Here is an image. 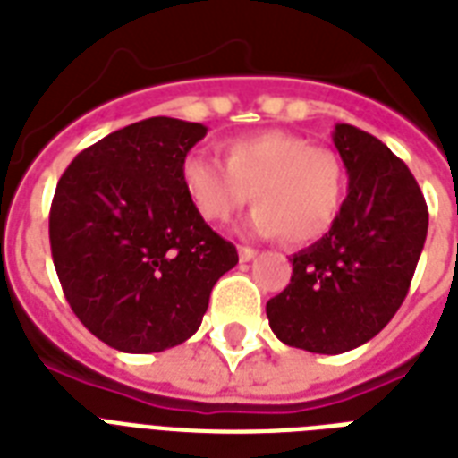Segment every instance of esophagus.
<instances>
[{"label": "esophagus", "mask_w": 458, "mask_h": 458, "mask_svg": "<svg viewBox=\"0 0 458 458\" xmlns=\"http://www.w3.org/2000/svg\"><path fill=\"white\" fill-rule=\"evenodd\" d=\"M237 254H240V261H251V259L257 257V250H251V247H237Z\"/></svg>", "instance_id": "obj_1"}]
</instances>
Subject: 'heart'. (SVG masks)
<instances>
[{"label":"heart","instance_id":"heart-1","mask_svg":"<svg viewBox=\"0 0 458 458\" xmlns=\"http://www.w3.org/2000/svg\"><path fill=\"white\" fill-rule=\"evenodd\" d=\"M225 165L190 152L180 164L187 197L204 221L228 223L250 201L257 204L250 230L316 242L333 228L342 204L340 158L285 131H266L223 145Z\"/></svg>","mask_w":458,"mask_h":458}]
</instances>
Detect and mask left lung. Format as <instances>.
I'll return each instance as SVG.
<instances>
[{"label":"left lung","instance_id":"8db88e82","mask_svg":"<svg viewBox=\"0 0 458 458\" xmlns=\"http://www.w3.org/2000/svg\"><path fill=\"white\" fill-rule=\"evenodd\" d=\"M349 190L333 228L297 251L290 285L266 304L290 347L342 354L376 337L404 301L428 235L419 182L377 138L337 123Z\"/></svg>","mask_w":458,"mask_h":458}]
</instances>
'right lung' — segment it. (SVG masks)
Listing matches in <instances>:
<instances>
[{
	"instance_id": "add662e5",
	"label": "right lung",
	"mask_w": 458,
	"mask_h": 458,
	"mask_svg": "<svg viewBox=\"0 0 458 458\" xmlns=\"http://www.w3.org/2000/svg\"><path fill=\"white\" fill-rule=\"evenodd\" d=\"M207 125L147 118L82 149L49 211L56 276L89 333L128 354L192 337L235 244L208 228L180 164Z\"/></svg>"
}]
</instances>
